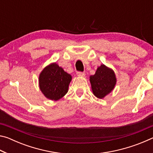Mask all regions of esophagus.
I'll return each mask as SVG.
<instances>
[{"label":"esophagus","instance_id":"34e87169","mask_svg":"<svg viewBox=\"0 0 153 153\" xmlns=\"http://www.w3.org/2000/svg\"><path fill=\"white\" fill-rule=\"evenodd\" d=\"M77 75L79 77H84L85 76V73H84V72L78 71V72H77Z\"/></svg>","mask_w":153,"mask_h":153}]
</instances>
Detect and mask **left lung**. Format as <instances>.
<instances>
[{"label": "left lung", "instance_id": "1", "mask_svg": "<svg viewBox=\"0 0 153 153\" xmlns=\"http://www.w3.org/2000/svg\"><path fill=\"white\" fill-rule=\"evenodd\" d=\"M90 82L93 94L101 99L114 89L117 79L113 69L102 64L98 67L94 75L90 76Z\"/></svg>", "mask_w": 153, "mask_h": 153}]
</instances>
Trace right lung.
Returning <instances> with one entry per match:
<instances>
[{
    "mask_svg": "<svg viewBox=\"0 0 153 153\" xmlns=\"http://www.w3.org/2000/svg\"><path fill=\"white\" fill-rule=\"evenodd\" d=\"M71 76L56 63L46 66L39 76L41 92L48 99L58 100L68 92Z\"/></svg>",
    "mask_w": 153,
    "mask_h": 153,
    "instance_id": "1",
    "label": "right lung"
}]
</instances>
